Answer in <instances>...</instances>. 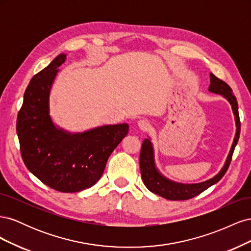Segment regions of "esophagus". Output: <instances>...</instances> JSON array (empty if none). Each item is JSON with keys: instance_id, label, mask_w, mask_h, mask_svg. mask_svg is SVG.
<instances>
[{"instance_id": "obj_1", "label": "esophagus", "mask_w": 251, "mask_h": 251, "mask_svg": "<svg viewBox=\"0 0 251 251\" xmlns=\"http://www.w3.org/2000/svg\"><path fill=\"white\" fill-rule=\"evenodd\" d=\"M138 126H139L140 130H142V131H147V130H149L151 126H150V124H149V121H148V120H146V119H141V120H139V121H138Z\"/></svg>"}]
</instances>
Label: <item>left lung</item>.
<instances>
[{
    "instance_id": "1",
    "label": "left lung",
    "mask_w": 251,
    "mask_h": 251,
    "mask_svg": "<svg viewBox=\"0 0 251 251\" xmlns=\"http://www.w3.org/2000/svg\"><path fill=\"white\" fill-rule=\"evenodd\" d=\"M210 77V83L208 87V91L211 93L219 94L225 100L228 101L231 105L232 113L234 115V121H235V135L231 144V148L227 158L225 160L224 165L220 172L212 178L205 180L203 182H199V183H180V182L173 181L159 172L156 162H155V154H154V147L153 143L151 141V138H146L142 142V147L140 151V172H141V178L144 185L147 186L149 191L154 193L156 195H159L164 199L168 200H187L194 198V197L198 196L205 189H207L211 185L216 184L217 182L221 180V178L224 176L227 169H228L229 163L231 161V157L233 154V151L235 146H237L239 137H240V131H241V123L239 117V108L237 98L233 95L231 88L227 85L223 80L219 79L216 77L214 74H209Z\"/></svg>"
}]
</instances>
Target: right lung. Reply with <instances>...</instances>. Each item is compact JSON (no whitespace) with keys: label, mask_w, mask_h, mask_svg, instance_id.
I'll return each mask as SVG.
<instances>
[{"label":"right lung","mask_w":251,"mask_h":251,"mask_svg":"<svg viewBox=\"0 0 251 251\" xmlns=\"http://www.w3.org/2000/svg\"><path fill=\"white\" fill-rule=\"evenodd\" d=\"M66 59L67 54L60 53L30 80L17 133L23 161L36 178L55 191L77 193L100 179L112 151L126 136L128 125H104L72 133L53 123L51 89L57 68Z\"/></svg>","instance_id":"right-lung-1"}]
</instances>
